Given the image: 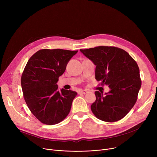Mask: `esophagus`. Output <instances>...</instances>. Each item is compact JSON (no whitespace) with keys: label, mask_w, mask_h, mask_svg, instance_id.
Masks as SVG:
<instances>
[{"label":"esophagus","mask_w":157,"mask_h":157,"mask_svg":"<svg viewBox=\"0 0 157 157\" xmlns=\"http://www.w3.org/2000/svg\"><path fill=\"white\" fill-rule=\"evenodd\" d=\"M88 92L87 90H81L79 92V94H86Z\"/></svg>","instance_id":"1"}]
</instances>
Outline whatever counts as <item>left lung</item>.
<instances>
[{
  "label": "left lung",
  "instance_id": "obj_1",
  "mask_svg": "<svg viewBox=\"0 0 157 157\" xmlns=\"http://www.w3.org/2000/svg\"><path fill=\"white\" fill-rule=\"evenodd\" d=\"M80 52L96 65L95 79L110 88L104 95L95 92L92 113L107 122L122 119L136 104L141 86L136 62L127 52L117 47L97 46Z\"/></svg>",
  "mask_w": 157,
  "mask_h": 157
}]
</instances>
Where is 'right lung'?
Instances as JSON below:
<instances>
[{"mask_svg":"<svg viewBox=\"0 0 157 157\" xmlns=\"http://www.w3.org/2000/svg\"><path fill=\"white\" fill-rule=\"evenodd\" d=\"M78 51L44 49L33 55L23 72L21 85L25 101L32 113L43 123L55 125L70 112L77 93L59 90V78Z\"/></svg>","mask_w":157,"mask_h":157,"instance_id":"obj_1","label":"right lung"}]
</instances>
